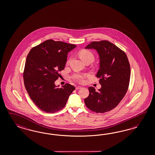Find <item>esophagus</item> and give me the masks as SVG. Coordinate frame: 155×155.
I'll return each mask as SVG.
<instances>
[{"mask_svg": "<svg viewBox=\"0 0 155 155\" xmlns=\"http://www.w3.org/2000/svg\"><path fill=\"white\" fill-rule=\"evenodd\" d=\"M81 86H78V87H76V90H79V89H81Z\"/></svg>", "mask_w": 155, "mask_h": 155, "instance_id": "esophagus-1", "label": "esophagus"}]
</instances>
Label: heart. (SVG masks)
Instances as JSON below:
<instances>
[{
    "label": "heart",
    "mask_w": 155,
    "mask_h": 155,
    "mask_svg": "<svg viewBox=\"0 0 155 155\" xmlns=\"http://www.w3.org/2000/svg\"><path fill=\"white\" fill-rule=\"evenodd\" d=\"M79 55L81 59L84 62H86L87 61H93L94 58V56L92 52L88 50V49H81L79 52ZM70 61V59H68L67 61V63L68 64ZM87 76L83 75L80 73H75L72 76V78L76 82L79 83H84L85 81Z\"/></svg>",
    "instance_id": "1"
}]
</instances>
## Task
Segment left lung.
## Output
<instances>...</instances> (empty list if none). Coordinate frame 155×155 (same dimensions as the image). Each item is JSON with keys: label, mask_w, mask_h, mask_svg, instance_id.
<instances>
[{"label": "left lung", "mask_w": 155, "mask_h": 155, "mask_svg": "<svg viewBox=\"0 0 155 155\" xmlns=\"http://www.w3.org/2000/svg\"><path fill=\"white\" fill-rule=\"evenodd\" d=\"M85 48L94 49L99 54V69L96 77L100 78L102 87L98 91L89 87L85 104L96 113L111 111L123 99L129 85L130 66L127 54L108 40L92 41Z\"/></svg>", "instance_id": "obj_1"}]
</instances>
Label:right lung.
I'll list each match as a JSON object with an SVG mask.
<instances>
[{"instance_id": "right-lung-1", "label": "right lung", "mask_w": 155, "mask_h": 155, "mask_svg": "<svg viewBox=\"0 0 155 155\" xmlns=\"http://www.w3.org/2000/svg\"><path fill=\"white\" fill-rule=\"evenodd\" d=\"M76 47L49 39L28 53L23 73L24 84L30 98L41 111L54 113L62 110L75 89L70 84L59 88L54 82L64 68L68 53Z\"/></svg>"}]
</instances>
